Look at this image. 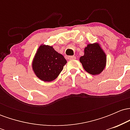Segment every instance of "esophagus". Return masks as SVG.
<instances>
[{
  "instance_id": "34e87169",
  "label": "esophagus",
  "mask_w": 130,
  "mask_h": 130,
  "mask_svg": "<svg viewBox=\"0 0 130 130\" xmlns=\"http://www.w3.org/2000/svg\"><path fill=\"white\" fill-rule=\"evenodd\" d=\"M69 60H74V59H76V57L75 56H69L68 58Z\"/></svg>"
}]
</instances>
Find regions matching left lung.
<instances>
[{
    "mask_svg": "<svg viewBox=\"0 0 130 130\" xmlns=\"http://www.w3.org/2000/svg\"><path fill=\"white\" fill-rule=\"evenodd\" d=\"M84 69L92 75L100 74L106 65V55L100 44H87L84 49V56L79 59Z\"/></svg>",
    "mask_w": 130,
    "mask_h": 130,
    "instance_id": "obj_1",
    "label": "left lung"
}]
</instances>
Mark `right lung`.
Segmentation results:
<instances>
[{"instance_id":"add662e5","label":"right lung","mask_w":130,"mask_h":130,"mask_svg":"<svg viewBox=\"0 0 130 130\" xmlns=\"http://www.w3.org/2000/svg\"><path fill=\"white\" fill-rule=\"evenodd\" d=\"M66 63V59L53 46L41 44L33 59L32 67L40 80L51 82L58 77Z\"/></svg>"}]
</instances>
